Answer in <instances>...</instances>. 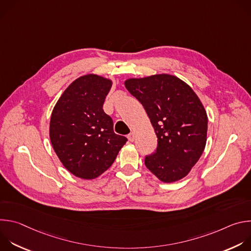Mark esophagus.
Wrapping results in <instances>:
<instances>
[{"label":"esophagus","mask_w":251,"mask_h":251,"mask_svg":"<svg viewBox=\"0 0 251 251\" xmlns=\"http://www.w3.org/2000/svg\"><path fill=\"white\" fill-rule=\"evenodd\" d=\"M128 139H129V141H131V142H133L134 140H135V134L132 132V133H130L129 135H128Z\"/></svg>","instance_id":"1"}]
</instances>
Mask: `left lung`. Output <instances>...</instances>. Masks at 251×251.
I'll return each mask as SVG.
<instances>
[{
    "instance_id": "left-lung-1",
    "label": "left lung",
    "mask_w": 251,
    "mask_h": 251,
    "mask_svg": "<svg viewBox=\"0 0 251 251\" xmlns=\"http://www.w3.org/2000/svg\"><path fill=\"white\" fill-rule=\"evenodd\" d=\"M125 87L145 108L158 138L146 167L164 183L185 177L206 143L207 115L200 98L185 81L167 74L129 78Z\"/></svg>"
}]
</instances>
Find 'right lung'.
<instances>
[{
    "label": "right lung",
    "instance_id": "1",
    "mask_svg": "<svg viewBox=\"0 0 251 251\" xmlns=\"http://www.w3.org/2000/svg\"><path fill=\"white\" fill-rule=\"evenodd\" d=\"M112 80L97 75L78 77L63 91L50 117V138L64 168L93 180L115 161L127 138L114 133L112 118L103 110Z\"/></svg>",
    "mask_w": 251,
    "mask_h": 251
}]
</instances>
